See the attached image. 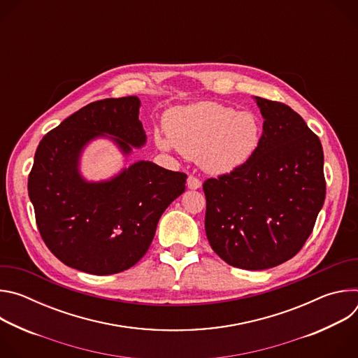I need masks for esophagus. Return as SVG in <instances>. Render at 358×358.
<instances>
[{
	"label": "esophagus",
	"instance_id": "34e87169",
	"mask_svg": "<svg viewBox=\"0 0 358 358\" xmlns=\"http://www.w3.org/2000/svg\"><path fill=\"white\" fill-rule=\"evenodd\" d=\"M187 187H188L189 189H198V188L201 187V181H199L196 177H194V176H188V178H187Z\"/></svg>",
	"mask_w": 358,
	"mask_h": 358
}]
</instances>
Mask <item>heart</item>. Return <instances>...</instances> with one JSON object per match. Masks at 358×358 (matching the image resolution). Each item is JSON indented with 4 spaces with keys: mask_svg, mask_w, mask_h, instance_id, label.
Segmentation results:
<instances>
[{
    "mask_svg": "<svg viewBox=\"0 0 358 358\" xmlns=\"http://www.w3.org/2000/svg\"><path fill=\"white\" fill-rule=\"evenodd\" d=\"M167 133L156 136L162 150L177 148L215 176L245 166L261 141V126L255 115L235 112L215 101L176 109L169 117Z\"/></svg>",
    "mask_w": 358,
    "mask_h": 358,
    "instance_id": "1",
    "label": "heart"
}]
</instances>
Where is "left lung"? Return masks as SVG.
<instances>
[{
  "mask_svg": "<svg viewBox=\"0 0 358 358\" xmlns=\"http://www.w3.org/2000/svg\"><path fill=\"white\" fill-rule=\"evenodd\" d=\"M264 117L252 159L202 188L207 198L206 232L228 265L264 271L301 249L324 203L323 147L289 106L255 96Z\"/></svg>",
  "mask_w": 358,
  "mask_h": 358,
  "instance_id": "left-lung-1",
  "label": "left lung"
}]
</instances>
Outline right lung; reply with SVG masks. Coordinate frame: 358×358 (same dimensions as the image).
<instances>
[{"mask_svg":"<svg viewBox=\"0 0 358 358\" xmlns=\"http://www.w3.org/2000/svg\"><path fill=\"white\" fill-rule=\"evenodd\" d=\"M137 96L105 99L82 108L39 143L28 178L36 225L49 250L73 269L113 275L136 265L160 217L185 191L187 176L151 162H136L105 180L80 171L86 147L112 141L129 157L147 136Z\"/></svg>","mask_w":358,"mask_h":358,"instance_id":"1","label":"right lung"}]
</instances>
